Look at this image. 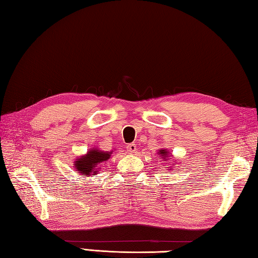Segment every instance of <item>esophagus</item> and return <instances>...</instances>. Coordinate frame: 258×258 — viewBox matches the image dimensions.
Returning <instances> with one entry per match:
<instances>
[{
  "mask_svg": "<svg viewBox=\"0 0 258 258\" xmlns=\"http://www.w3.org/2000/svg\"><path fill=\"white\" fill-rule=\"evenodd\" d=\"M126 150H127L130 154H134V153H136V151H138V147H136L135 144H128L126 146Z\"/></svg>",
  "mask_w": 258,
  "mask_h": 258,
  "instance_id": "34e87169",
  "label": "esophagus"
}]
</instances>
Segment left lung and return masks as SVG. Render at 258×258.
Returning a JSON list of instances; mask_svg holds the SVG:
<instances>
[{"mask_svg":"<svg viewBox=\"0 0 258 258\" xmlns=\"http://www.w3.org/2000/svg\"><path fill=\"white\" fill-rule=\"evenodd\" d=\"M157 154L160 155V157L162 158V161L164 162L163 165H165V167H166V168H168V171H172L173 167L175 166V163L177 162V160L175 161V162H171V158H172V156H173V155H172L171 153H169V151H168V150H166V149H161V150H158ZM169 162H171V164H169Z\"/></svg>","mask_w":258,"mask_h":258,"instance_id":"8db88e82","label":"left lung"}]
</instances>
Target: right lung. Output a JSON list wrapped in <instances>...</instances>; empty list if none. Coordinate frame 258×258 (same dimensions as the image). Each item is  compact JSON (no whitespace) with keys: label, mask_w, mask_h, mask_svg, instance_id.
I'll list each match as a JSON object with an SVG mask.
<instances>
[{"label":"right lung","mask_w":258,"mask_h":258,"mask_svg":"<svg viewBox=\"0 0 258 258\" xmlns=\"http://www.w3.org/2000/svg\"><path fill=\"white\" fill-rule=\"evenodd\" d=\"M112 152L102 151L97 147L87 151L86 154L79 156L74 161V169L83 176L91 177L92 175H96L101 171L104 162H106L111 157Z\"/></svg>","instance_id":"add662e5"}]
</instances>
